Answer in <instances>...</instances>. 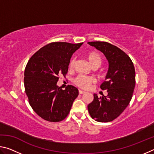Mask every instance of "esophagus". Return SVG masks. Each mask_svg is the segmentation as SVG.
<instances>
[{
  "mask_svg": "<svg viewBox=\"0 0 154 154\" xmlns=\"http://www.w3.org/2000/svg\"><path fill=\"white\" fill-rule=\"evenodd\" d=\"M79 93L80 94H85V91H83V90H79Z\"/></svg>",
  "mask_w": 154,
  "mask_h": 154,
  "instance_id": "1",
  "label": "esophagus"
}]
</instances>
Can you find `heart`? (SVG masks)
Returning <instances> with one entry per match:
<instances>
[{
  "label": "heart",
  "instance_id": "b5f03b06",
  "mask_svg": "<svg viewBox=\"0 0 154 154\" xmlns=\"http://www.w3.org/2000/svg\"><path fill=\"white\" fill-rule=\"evenodd\" d=\"M86 58L93 68L98 67L102 62V58L100 54L97 51H92L88 52L86 54ZM75 63V59L72 58L69 62V68L71 69H73ZM95 82V79L92 77L85 76V75H78L73 80V83L75 85L82 89L87 90L90 87L92 83Z\"/></svg>",
  "mask_w": 154,
  "mask_h": 154
}]
</instances>
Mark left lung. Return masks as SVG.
I'll use <instances>...</instances> for the list:
<instances>
[{
    "label": "left lung",
    "instance_id": "left-lung-1",
    "mask_svg": "<svg viewBox=\"0 0 154 154\" xmlns=\"http://www.w3.org/2000/svg\"><path fill=\"white\" fill-rule=\"evenodd\" d=\"M100 51L109 62L105 81L100 85L108 94L94 100L88 106L92 119L99 122H109L118 118L131 100L135 87V69L130 57L118 47L107 42H88Z\"/></svg>",
    "mask_w": 154,
    "mask_h": 154
}]
</instances>
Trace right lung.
Here are the masks:
<instances>
[{"label":"right lung","instance_id":"1","mask_svg":"<svg viewBox=\"0 0 154 154\" xmlns=\"http://www.w3.org/2000/svg\"><path fill=\"white\" fill-rule=\"evenodd\" d=\"M83 43L54 42L41 48L31 57L24 71L25 92L34 111L46 121L63 120L78 95L73 85L65 90L57 85L59 75L65 77L71 56Z\"/></svg>","mask_w":154,"mask_h":154}]
</instances>
